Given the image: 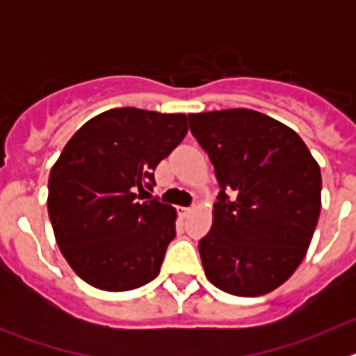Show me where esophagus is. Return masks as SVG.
Returning a JSON list of instances; mask_svg holds the SVG:
<instances>
[{
	"instance_id": "34e87169",
	"label": "esophagus",
	"mask_w": 356,
	"mask_h": 356,
	"mask_svg": "<svg viewBox=\"0 0 356 356\" xmlns=\"http://www.w3.org/2000/svg\"><path fill=\"white\" fill-rule=\"evenodd\" d=\"M191 212H193V209H191V207H181V209H180V216L181 217H187Z\"/></svg>"
}]
</instances>
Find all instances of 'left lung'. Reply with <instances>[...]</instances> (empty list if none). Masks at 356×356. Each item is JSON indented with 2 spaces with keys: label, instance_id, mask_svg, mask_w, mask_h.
I'll return each mask as SVG.
<instances>
[{
  "label": "left lung",
  "instance_id": "8db88e82",
  "mask_svg": "<svg viewBox=\"0 0 356 356\" xmlns=\"http://www.w3.org/2000/svg\"><path fill=\"white\" fill-rule=\"evenodd\" d=\"M219 181L213 222L200 241L207 278L234 296L287 282L307 254L321 212V169L301 137L257 110L188 114Z\"/></svg>",
  "mask_w": 356,
  "mask_h": 356
}]
</instances>
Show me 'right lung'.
<instances>
[{
  "label": "right lung",
  "instance_id": "obj_1",
  "mask_svg": "<svg viewBox=\"0 0 356 356\" xmlns=\"http://www.w3.org/2000/svg\"><path fill=\"white\" fill-rule=\"evenodd\" d=\"M187 130L185 114L127 106L92 118L65 144L49 172L48 213L56 244L83 282L121 292L159 276L176 210L140 193L153 188V171Z\"/></svg>",
  "mask_w": 356,
  "mask_h": 356
}]
</instances>
